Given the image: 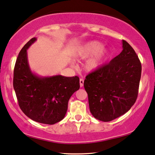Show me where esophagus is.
I'll return each instance as SVG.
<instances>
[{"label": "esophagus", "instance_id": "obj_1", "mask_svg": "<svg viewBox=\"0 0 155 155\" xmlns=\"http://www.w3.org/2000/svg\"><path fill=\"white\" fill-rule=\"evenodd\" d=\"M79 82H80V86L81 87H83V83H84V80L83 79V78H81L80 79V81H79Z\"/></svg>", "mask_w": 155, "mask_h": 155}]
</instances>
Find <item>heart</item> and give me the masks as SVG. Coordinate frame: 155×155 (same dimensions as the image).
I'll return each instance as SVG.
<instances>
[{
	"mask_svg": "<svg viewBox=\"0 0 155 155\" xmlns=\"http://www.w3.org/2000/svg\"><path fill=\"white\" fill-rule=\"evenodd\" d=\"M101 42L96 40L90 41L84 44L76 50L73 54L74 58L84 59L91 56L84 64V68L87 72H93L103 64L110 53L108 48H104Z\"/></svg>",
	"mask_w": 155,
	"mask_h": 155,
	"instance_id": "heart-1",
	"label": "heart"
}]
</instances>
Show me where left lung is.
I'll list each match as a JSON object with an SVG mask.
<instances>
[{"label": "left lung", "mask_w": 155, "mask_h": 155, "mask_svg": "<svg viewBox=\"0 0 155 155\" xmlns=\"http://www.w3.org/2000/svg\"><path fill=\"white\" fill-rule=\"evenodd\" d=\"M122 44L120 54L89 74L84 81L91 114L103 122L124 115L137 100L141 65L130 44L124 40Z\"/></svg>", "instance_id": "left-lung-1"}]
</instances>
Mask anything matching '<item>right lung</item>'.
Wrapping results in <instances>:
<instances>
[{
  "instance_id": "1",
  "label": "right lung",
  "mask_w": 155,
  "mask_h": 155,
  "mask_svg": "<svg viewBox=\"0 0 155 155\" xmlns=\"http://www.w3.org/2000/svg\"><path fill=\"white\" fill-rule=\"evenodd\" d=\"M33 38L21 50L14 71V88L23 113L33 121L54 124L64 118L68 101L79 90V78L62 75L41 77L28 64L27 50L35 42Z\"/></svg>"
}]
</instances>
